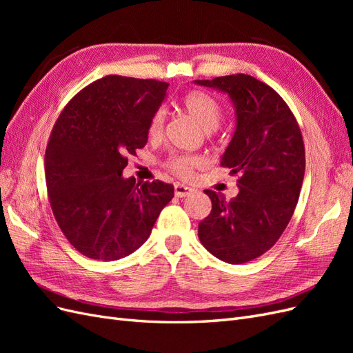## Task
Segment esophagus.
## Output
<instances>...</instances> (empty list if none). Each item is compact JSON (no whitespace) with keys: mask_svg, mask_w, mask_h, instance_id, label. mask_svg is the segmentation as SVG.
<instances>
[{"mask_svg":"<svg viewBox=\"0 0 353 353\" xmlns=\"http://www.w3.org/2000/svg\"><path fill=\"white\" fill-rule=\"evenodd\" d=\"M174 193L176 197H185V196H190L191 193H194V190L191 187H187V185H183V184H175L174 185Z\"/></svg>","mask_w":353,"mask_h":353,"instance_id":"obj_1","label":"esophagus"}]
</instances>
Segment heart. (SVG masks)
Segmentation results:
<instances>
[{"label": "heart", "instance_id": "heart-1", "mask_svg": "<svg viewBox=\"0 0 353 353\" xmlns=\"http://www.w3.org/2000/svg\"><path fill=\"white\" fill-rule=\"evenodd\" d=\"M183 108L206 131L216 130L223 117V109L221 103L206 91L194 90L187 92L183 99ZM163 128L165 112L159 109L153 113L150 121H148L147 137L153 141L159 140L163 134ZM203 165H205V159L199 154H172L165 160V168L169 172H172L178 178L183 179H188L193 175L194 169L201 168Z\"/></svg>", "mask_w": 353, "mask_h": 353}]
</instances>
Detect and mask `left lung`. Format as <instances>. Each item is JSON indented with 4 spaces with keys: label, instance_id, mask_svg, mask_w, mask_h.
I'll return each mask as SVG.
<instances>
[{
    "label": "left lung",
    "instance_id": "left-lung-1",
    "mask_svg": "<svg viewBox=\"0 0 353 353\" xmlns=\"http://www.w3.org/2000/svg\"><path fill=\"white\" fill-rule=\"evenodd\" d=\"M199 85L228 92L237 128L221 166L237 175V197L206 190L212 210L199 223L201 244L227 263L259 258L279 241L296 209L305 175V144L293 112L270 85L237 73Z\"/></svg>",
    "mask_w": 353,
    "mask_h": 353
}]
</instances>
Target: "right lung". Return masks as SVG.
<instances>
[{"instance_id": "1", "label": "right lung", "mask_w": 353, "mask_h": 353, "mask_svg": "<svg viewBox=\"0 0 353 353\" xmlns=\"http://www.w3.org/2000/svg\"><path fill=\"white\" fill-rule=\"evenodd\" d=\"M168 82L109 74L65 105L46 148V183L54 218L83 256L117 261L148 239L174 185L125 179L128 156L147 143V125Z\"/></svg>"}]
</instances>
